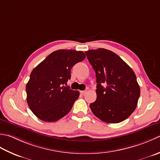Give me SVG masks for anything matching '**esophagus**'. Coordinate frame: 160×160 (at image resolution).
I'll use <instances>...</instances> for the list:
<instances>
[{"instance_id": "esophagus-1", "label": "esophagus", "mask_w": 160, "mask_h": 160, "mask_svg": "<svg viewBox=\"0 0 160 160\" xmlns=\"http://www.w3.org/2000/svg\"><path fill=\"white\" fill-rule=\"evenodd\" d=\"M80 92H81V94H83H83H86V93L87 92V91H86V90H83V91H80Z\"/></svg>"}]
</instances>
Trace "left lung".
<instances>
[{
	"mask_svg": "<svg viewBox=\"0 0 160 160\" xmlns=\"http://www.w3.org/2000/svg\"><path fill=\"white\" fill-rule=\"evenodd\" d=\"M96 73L97 99L90 104L93 114L106 123L123 122L138 105L140 88L136 75L126 62L103 48L86 51Z\"/></svg>",
	"mask_w": 160,
	"mask_h": 160,
	"instance_id": "1",
	"label": "left lung"
}]
</instances>
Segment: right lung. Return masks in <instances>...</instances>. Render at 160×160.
Returning a JSON list of instances; mask_svg holds the SVG:
<instances>
[{"mask_svg":"<svg viewBox=\"0 0 160 160\" xmlns=\"http://www.w3.org/2000/svg\"><path fill=\"white\" fill-rule=\"evenodd\" d=\"M85 58L82 51L58 50L32 71L26 85L27 102L38 119L54 122L70 111L80 93L71 90L67 82L70 79L72 68Z\"/></svg>","mask_w":160,"mask_h":160,"instance_id":"right-lung-1","label":"right lung"}]
</instances>
